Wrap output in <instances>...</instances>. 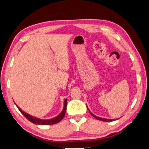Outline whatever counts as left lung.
I'll use <instances>...</instances> for the list:
<instances>
[{"label":"left lung","mask_w":149,"mask_h":149,"mask_svg":"<svg viewBox=\"0 0 149 149\" xmlns=\"http://www.w3.org/2000/svg\"><path fill=\"white\" fill-rule=\"evenodd\" d=\"M86 106H87V105H86ZM87 109H88V111H89V112H90V114H91V115H92V116H93L94 118H95L96 119H97V120H102V121H104V122H112V121H114V120H116V119H106V118H100V117H97V116H95L94 114H93L92 112H91V111H90L89 110V109H88V106H87Z\"/></svg>","instance_id":"obj_1"}]
</instances>
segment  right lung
Masks as SVG:
<instances>
[{"instance_id": "1", "label": "right lung", "mask_w": 149, "mask_h": 149, "mask_svg": "<svg viewBox=\"0 0 149 149\" xmlns=\"http://www.w3.org/2000/svg\"><path fill=\"white\" fill-rule=\"evenodd\" d=\"M15 105L17 107L18 109H19V110L20 111L21 113L23 114L29 121H30L31 123H32L35 124H38V125H52V124L58 123L59 122H60L63 119V118H64V116L65 115V112L66 111L67 99H65L64 101V107H63V109L61 113L59 115H58L56 117H55V118H53L50 119H41L35 118V117L31 116V115L26 113V112L22 111L20 108L19 107V106L16 104H15Z\"/></svg>"}]
</instances>
